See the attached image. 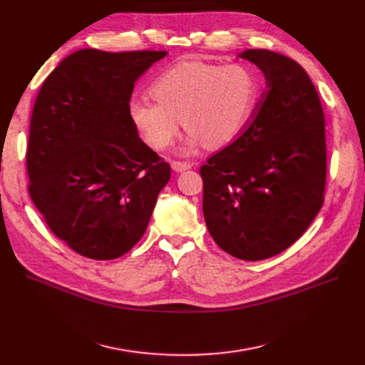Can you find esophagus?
I'll return each instance as SVG.
<instances>
[{"mask_svg": "<svg viewBox=\"0 0 365 365\" xmlns=\"http://www.w3.org/2000/svg\"><path fill=\"white\" fill-rule=\"evenodd\" d=\"M170 166H172V169L173 170H177V172H184V170H187V169H192V163H187V162H177V160H173V162H170Z\"/></svg>", "mask_w": 365, "mask_h": 365, "instance_id": "34e87169", "label": "esophagus"}]
</instances>
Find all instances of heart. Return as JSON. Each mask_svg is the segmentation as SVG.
<instances>
[{
    "label": "heart",
    "instance_id": "1",
    "mask_svg": "<svg viewBox=\"0 0 365 365\" xmlns=\"http://www.w3.org/2000/svg\"><path fill=\"white\" fill-rule=\"evenodd\" d=\"M258 88V77L247 65L180 61L153 81L151 95L158 102L132 99L129 117L153 150H166L173 143L181 120L188 129L185 153L203 143L221 147L247 125Z\"/></svg>",
    "mask_w": 365,
    "mask_h": 365
}]
</instances>
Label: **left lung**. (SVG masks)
Masks as SVG:
<instances>
[{
    "label": "left lung",
    "instance_id": "obj_1",
    "mask_svg": "<svg viewBox=\"0 0 365 365\" xmlns=\"http://www.w3.org/2000/svg\"><path fill=\"white\" fill-rule=\"evenodd\" d=\"M239 58L259 68L267 89L236 140L200 168L203 215L222 251L258 262L291 247L321 210L325 118L296 61L263 48Z\"/></svg>",
    "mask_w": 365,
    "mask_h": 365
}]
</instances>
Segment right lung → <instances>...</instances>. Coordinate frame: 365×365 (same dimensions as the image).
Here are the masks:
<instances>
[{"mask_svg":"<svg viewBox=\"0 0 365 365\" xmlns=\"http://www.w3.org/2000/svg\"><path fill=\"white\" fill-rule=\"evenodd\" d=\"M166 55L77 50L34 103L29 195L50 230L83 257L114 259L132 250L170 178L129 117L135 81Z\"/></svg>","mask_w":365,"mask_h":365,"instance_id":"obj_1","label":"right lung"}]
</instances>
